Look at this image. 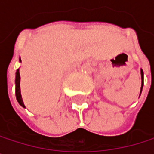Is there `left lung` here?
I'll return each instance as SVG.
<instances>
[{"label": "left lung", "instance_id": "1", "mask_svg": "<svg viewBox=\"0 0 154 154\" xmlns=\"http://www.w3.org/2000/svg\"><path fill=\"white\" fill-rule=\"evenodd\" d=\"M141 76H142V86H141L140 92H142V88H143V70H141Z\"/></svg>", "mask_w": 154, "mask_h": 154}]
</instances>
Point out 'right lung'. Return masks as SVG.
Segmentation results:
<instances>
[{
    "instance_id": "add662e5",
    "label": "right lung",
    "mask_w": 154,
    "mask_h": 154,
    "mask_svg": "<svg viewBox=\"0 0 154 154\" xmlns=\"http://www.w3.org/2000/svg\"><path fill=\"white\" fill-rule=\"evenodd\" d=\"M19 61H21V60H19ZM16 97H17V100L18 102V103L22 106V107L25 108L24 105V103H23V100H22V97H21V94H20V75H19V69H17V72H16Z\"/></svg>"
}]
</instances>
